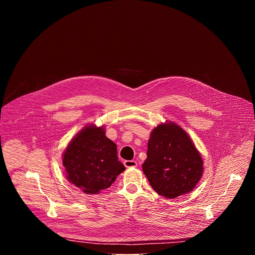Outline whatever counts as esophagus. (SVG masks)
Segmentation results:
<instances>
[{
    "mask_svg": "<svg viewBox=\"0 0 255 255\" xmlns=\"http://www.w3.org/2000/svg\"><path fill=\"white\" fill-rule=\"evenodd\" d=\"M124 165L126 167H135L137 166V162L135 160H125Z\"/></svg>",
    "mask_w": 255,
    "mask_h": 255,
    "instance_id": "34e87169",
    "label": "esophagus"
}]
</instances>
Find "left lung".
I'll use <instances>...</instances> for the list:
<instances>
[{
  "mask_svg": "<svg viewBox=\"0 0 255 255\" xmlns=\"http://www.w3.org/2000/svg\"><path fill=\"white\" fill-rule=\"evenodd\" d=\"M147 147L142 169L158 195L174 199L195 189L203 175V159L183 128L172 122L158 125Z\"/></svg>",
  "mask_w": 255,
  "mask_h": 255,
  "instance_id": "1",
  "label": "left lung"
}]
</instances>
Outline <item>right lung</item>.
I'll use <instances>...</instances> for the list:
<instances>
[{
	"label": "right lung",
	"instance_id": "right-lung-1",
	"mask_svg": "<svg viewBox=\"0 0 255 255\" xmlns=\"http://www.w3.org/2000/svg\"><path fill=\"white\" fill-rule=\"evenodd\" d=\"M105 134L103 126H86L69 142L63 153L66 178L89 195L108 189L125 170L118 160L117 145Z\"/></svg>",
	"mask_w": 255,
	"mask_h": 255
}]
</instances>
